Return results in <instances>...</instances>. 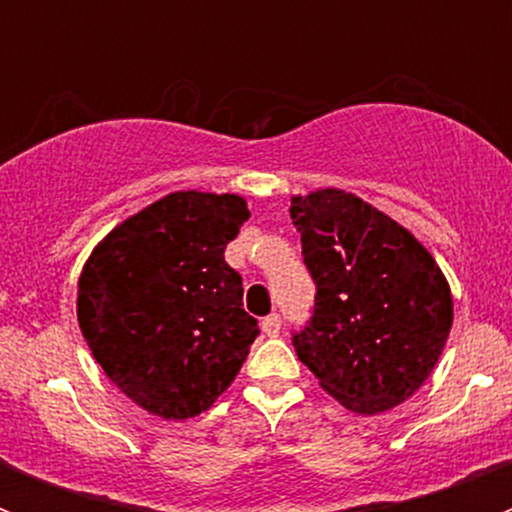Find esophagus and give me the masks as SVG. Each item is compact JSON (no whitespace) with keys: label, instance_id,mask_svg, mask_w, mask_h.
I'll list each match as a JSON object with an SVG mask.
<instances>
[{"label":"esophagus","instance_id":"1","mask_svg":"<svg viewBox=\"0 0 512 512\" xmlns=\"http://www.w3.org/2000/svg\"><path fill=\"white\" fill-rule=\"evenodd\" d=\"M261 330H264V336L277 338L279 330H282V318L279 315H269V318L261 320Z\"/></svg>","mask_w":512,"mask_h":512}]
</instances>
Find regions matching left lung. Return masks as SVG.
<instances>
[{
    "mask_svg": "<svg viewBox=\"0 0 512 512\" xmlns=\"http://www.w3.org/2000/svg\"><path fill=\"white\" fill-rule=\"evenodd\" d=\"M292 223L318 287L292 336L302 364L343 408L377 415L420 390L441 356L454 300L428 248L343 189L292 197Z\"/></svg>",
    "mask_w": 512,
    "mask_h": 512,
    "instance_id": "obj_1",
    "label": "left lung"
}]
</instances>
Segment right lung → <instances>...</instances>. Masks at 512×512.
Returning a JSON list of instances; mask_svg holds the SVG:
<instances>
[{
    "instance_id": "add662e5",
    "label": "right lung",
    "mask_w": 512,
    "mask_h": 512,
    "mask_svg": "<svg viewBox=\"0 0 512 512\" xmlns=\"http://www.w3.org/2000/svg\"><path fill=\"white\" fill-rule=\"evenodd\" d=\"M248 217L238 194L171 192L122 220L84 264L81 333L110 382L151 415L205 413L259 336L223 256Z\"/></svg>"
}]
</instances>
